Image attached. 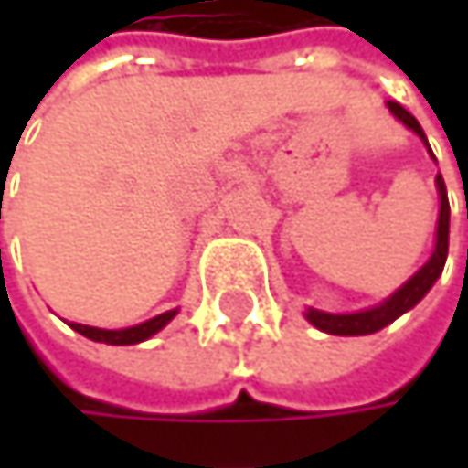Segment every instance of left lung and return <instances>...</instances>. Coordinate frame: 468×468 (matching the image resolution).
<instances>
[{"instance_id": "1", "label": "left lung", "mask_w": 468, "mask_h": 468, "mask_svg": "<svg viewBox=\"0 0 468 468\" xmlns=\"http://www.w3.org/2000/svg\"><path fill=\"white\" fill-rule=\"evenodd\" d=\"M390 113L404 122L418 138H420L425 145V133L418 124V119L399 102H388ZM431 151V145H428ZM436 189H439V222H436V246H433V254L431 260L422 265L420 271L407 282L401 284L388 301H382L379 306L374 309H363V312H352V314H327V312H320V309H309L306 312V320L314 327L325 330L330 335H368V333H377L385 325H390L393 320H399L404 312L415 309L425 298V292L436 284V279L441 276L444 271V260H447V246H450V203H447V186H444V178L441 173L436 176Z\"/></svg>"}]
</instances>
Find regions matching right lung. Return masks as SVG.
<instances>
[{"instance_id": "obj_1", "label": "right lung", "mask_w": 468, "mask_h": 468, "mask_svg": "<svg viewBox=\"0 0 468 468\" xmlns=\"http://www.w3.org/2000/svg\"><path fill=\"white\" fill-rule=\"evenodd\" d=\"M176 314H178V309L165 312V314H159V317H154V320H145L141 325L122 327V330H105V327L80 325V323H69V327L78 330L80 335L91 338V341H102V344H113V346H127V344H141L145 338H151L154 333H159L162 327L167 325Z\"/></svg>"}]
</instances>
